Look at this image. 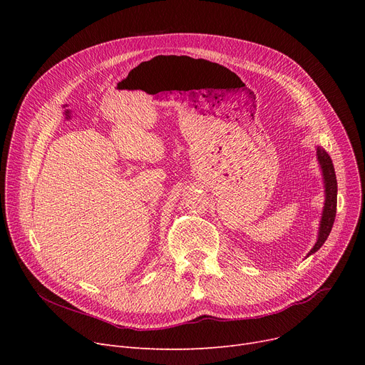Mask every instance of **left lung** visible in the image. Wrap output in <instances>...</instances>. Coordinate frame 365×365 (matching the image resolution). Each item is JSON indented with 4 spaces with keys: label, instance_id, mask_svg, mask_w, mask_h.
<instances>
[{
    "label": "left lung",
    "instance_id": "1",
    "mask_svg": "<svg viewBox=\"0 0 365 365\" xmlns=\"http://www.w3.org/2000/svg\"><path fill=\"white\" fill-rule=\"evenodd\" d=\"M317 155L318 161L322 168V175H324V183H325V204H324V212H322V219H321V226H319V234L317 244L311 250L309 255L315 253L319 250L321 245L325 242V240L329 238L331 227L334 223L336 217V207H337V180H336V173L333 167V161L330 155L325 152L322 148L317 149Z\"/></svg>",
    "mask_w": 365,
    "mask_h": 365
}]
</instances>
